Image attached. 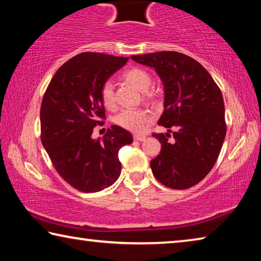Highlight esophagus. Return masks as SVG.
I'll list each match as a JSON object with an SVG mask.
<instances>
[{"instance_id": "1", "label": "esophagus", "mask_w": 261, "mask_h": 261, "mask_svg": "<svg viewBox=\"0 0 261 261\" xmlns=\"http://www.w3.org/2000/svg\"><path fill=\"white\" fill-rule=\"evenodd\" d=\"M134 139L137 140V141H144L145 139H146V137H145V136H140V135H135V136H134Z\"/></svg>"}]
</instances>
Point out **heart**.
<instances>
[{
	"label": "heart",
	"instance_id": "obj_1",
	"mask_svg": "<svg viewBox=\"0 0 261 261\" xmlns=\"http://www.w3.org/2000/svg\"><path fill=\"white\" fill-rule=\"evenodd\" d=\"M124 79L138 88L139 91H147L152 85V77L148 71L141 68H131L124 72ZM100 99L106 108L112 109L115 106L114 83L106 81L100 87ZM152 114L147 109H123L115 117V123L121 127L132 131L140 132L152 121Z\"/></svg>",
	"mask_w": 261,
	"mask_h": 261
}]
</instances>
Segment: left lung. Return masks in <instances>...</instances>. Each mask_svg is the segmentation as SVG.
<instances>
[{"label": "left lung", "mask_w": 261, "mask_h": 261, "mask_svg": "<svg viewBox=\"0 0 261 261\" xmlns=\"http://www.w3.org/2000/svg\"><path fill=\"white\" fill-rule=\"evenodd\" d=\"M131 59L155 70L165 90V110L158 124L168 132L153 134L161 143L160 154L151 161L153 175L168 188H191L212 170L223 145L227 125L222 93L199 62L182 53ZM171 128L173 143L167 140Z\"/></svg>", "instance_id": "obj_1"}]
</instances>
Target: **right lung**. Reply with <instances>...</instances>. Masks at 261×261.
<instances>
[{"label":"right lung","instance_id":"right-lung-1","mask_svg":"<svg viewBox=\"0 0 261 261\" xmlns=\"http://www.w3.org/2000/svg\"><path fill=\"white\" fill-rule=\"evenodd\" d=\"M127 60L82 53L57 70L43 95L42 145L61 177L82 192H98L116 182L122 167L118 151L134 140L117 125L101 139L92 138L94 127L106 118L100 87Z\"/></svg>","mask_w":261,"mask_h":261}]
</instances>
